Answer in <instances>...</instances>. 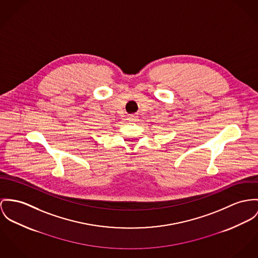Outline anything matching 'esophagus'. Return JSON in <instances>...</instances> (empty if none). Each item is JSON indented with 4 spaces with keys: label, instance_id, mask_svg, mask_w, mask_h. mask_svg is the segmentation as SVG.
Returning <instances> with one entry per match:
<instances>
[{
    "label": "esophagus",
    "instance_id": "1",
    "mask_svg": "<svg viewBox=\"0 0 258 258\" xmlns=\"http://www.w3.org/2000/svg\"><path fill=\"white\" fill-rule=\"evenodd\" d=\"M127 119H128V121H137L138 120V116L131 115V116L127 117Z\"/></svg>",
    "mask_w": 258,
    "mask_h": 258
}]
</instances>
